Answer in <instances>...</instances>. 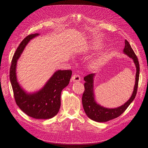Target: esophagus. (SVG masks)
Here are the masks:
<instances>
[{"instance_id": "34e87169", "label": "esophagus", "mask_w": 148, "mask_h": 148, "mask_svg": "<svg viewBox=\"0 0 148 148\" xmlns=\"http://www.w3.org/2000/svg\"><path fill=\"white\" fill-rule=\"evenodd\" d=\"M71 80L73 82H80V77L79 74H74L72 77Z\"/></svg>"}]
</instances>
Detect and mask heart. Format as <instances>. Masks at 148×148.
<instances>
[{
	"mask_svg": "<svg viewBox=\"0 0 148 148\" xmlns=\"http://www.w3.org/2000/svg\"><path fill=\"white\" fill-rule=\"evenodd\" d=\"M97 49H98L97 46L92 45H89L88 47V50H96ZM103 62V60L102 58H93L89 62V66L91 68H98V67L100 66L101 65H102Z\"/></svg>",
	"mask_w": 148,
	"mask_h": 148,
	"instance_id": "heart-1",
	"label": "heart"
}]
</instances>
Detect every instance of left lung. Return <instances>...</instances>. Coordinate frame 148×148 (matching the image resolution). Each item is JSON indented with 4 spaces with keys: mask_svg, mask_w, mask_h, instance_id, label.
Instances as JSON below:
<instances>
[{
    "mask_svg": "<svg viewBox=\"0 0 148 148\" xmlns=\"http://www.w3.org/2000/svg\"><path fill=\"white\" fill-rule=\"evenodd\" d=\"M125 45L123 49V53L133 59L136 68L135 84L133 93L130 99L123 105L116 108L105 107L98 104L95 100L94 84L95 74H90L84 77V80L85 83L84 86L85 89L82 96V104L86 115L93 121L98 122H104L118 118L125 112L136 97L139 78V64L136 54L132 49L130 43L126 40H125Z\"/></svg>",
    "mask_w": 148,
    "mask_h": 148,
    "instance_id": "obj_1",
    "label": "left lung"
}]
</instances>
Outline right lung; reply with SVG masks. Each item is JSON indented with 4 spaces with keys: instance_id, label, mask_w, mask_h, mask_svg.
<instances>
[{
    "instance_id": "obj_1",
    "label": "right lung",
    "mask_w": 148,
    "mask_h": 148,
    "mask_svg": "<svg viewBox=\"0 0 148 148\" xmlns=\"http://www.w3.org/2000/svg\"><path fill=\"white\" fill-rule=\"evenodd\" d=\"M39 35L40 34L29 35L20 43L12 58L10 78L15 102L20 109L35 119H47L53 118L59 112L61 92L68 85L72 71H56L41 89L33 92H29L21 86L17 79V61L30 40Z\"/></svg>"
}]
</instances>
